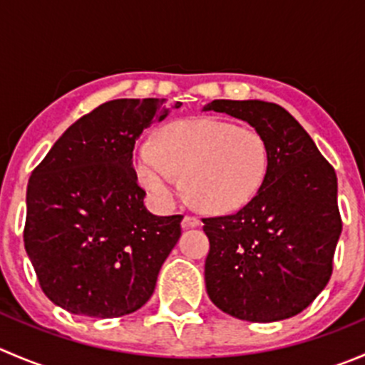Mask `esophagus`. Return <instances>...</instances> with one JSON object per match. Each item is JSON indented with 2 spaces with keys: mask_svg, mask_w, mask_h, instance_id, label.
Wrapping results in <instances>:
<instances>
[{
  "mask_svg": "<svg viewBox=\"0 0 365 365\" xmlns=\"http://www.w3.org/2000/svg\"><path fill=\"white\" fill-rule=\"evenodd\" d=\"M196 226H200V219H197V217L185 215L182 219V227H183V230H189V227H196Z\"/></svg>",
  "mask_w": 365,
  "mask_h": 365,
  "instance_id": "esophagus-1",
  "label": "esophagus"
}]
</instances>
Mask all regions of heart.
Returning a JSON list of instances; mask_svg holds the SVG:
<instances>
[{"instance_id":"1","label":"heart","mask_w":365,"mask_h":365,"mask_svg":"<svg viewBox=\"0 0 365 365\" xmlns=\"http://www.w3.org/2000/svg\"><path fill=\"white\" fill-rule=\"evenodd\" d=\"M141 185L159 205H171L182 190L210 213H230L252 200L270 168V146L254 128L215 118L165 125L157 143L135 152Z\"/></svg>"}]
</instances>
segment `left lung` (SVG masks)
Returning a JSON list of instances; mask_svg holds the SVG:
<instances>
[{
  "instance_id": "1",
  "label": "left lung",
  "mask_w": 365,
  "mask_h": 365,
  "mask_svg": "<svg viewBox=\"0 0 365 365\" xmlns=\"http://www.w3.org/2000/svg\"><path fill=\"white\" fill-rule=\"evenodd\" d=\"M203 111L247 121L270 146V168L256 196L237 213L203 219L206 293L220 311L245 322L292 318L332 275L342 230L336 171L281 106L213 101Z\"/></svg>"
}]
</instances>
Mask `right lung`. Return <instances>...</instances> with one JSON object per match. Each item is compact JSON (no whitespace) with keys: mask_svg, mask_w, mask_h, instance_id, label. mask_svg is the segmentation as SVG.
Here are the masks:
<instances>
[{"mask_svg":"<svg viewBox=\"0 0 365 365\" xmlns=\"http://www.w3.org/2000/svg\"><path fill=\"white\" fill-rule=\"evenodd\" d=\"M165 98H118L70 125L31 173L24 247L40 288L72 314L118 318L146 304L183 215L146 210L132 168L135 139Z\"/></svg>","mask_w":365,"mask_h":365,"instance_id":"1","label":"right lung"}]
</instances>
